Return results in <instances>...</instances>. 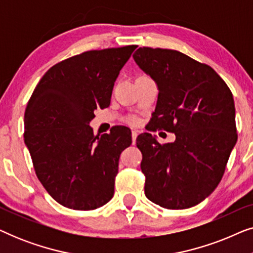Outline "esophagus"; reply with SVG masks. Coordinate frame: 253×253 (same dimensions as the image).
Returning <instances> with one entry per match:
<instances>
[{
	"instance_id": "esophagus-1",
	"label": "esophagus",
	"mask_w": 253,
	"mask_h": 253,
	"mask_svg": "<svg viewBox=\"0 0 253 253\" xmlns=\"http://www.w3.org/2000/svg\"><path fill=\"white\" fill-rule=\"evenodd\" d=\"M131 136H132V144L136 143V139L138 137V132L136 130H132V132H131Z\"/></svg>"
}]
</instances>
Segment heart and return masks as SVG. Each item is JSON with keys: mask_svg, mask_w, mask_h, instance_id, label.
I'll use <instances>...</instances> for the list:
<instances>
[{"mask_svg": "<svg viewBox=\"0 0 253 253\" xmlns=\"http://www.w3.org/2000/svg\"><path fill=\"white\" fill-rule=\"evenodd\" d=\"M126 122L129 123V124H131V126H137L138 123H139V121H138V119L136 116H130L129 119L126 120Z\"/></svg>", "mask_w": 253, "mask_h": 253, "instance_id": "heart-1", "label": "heart"}]
</instances>
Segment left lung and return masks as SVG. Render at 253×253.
Here are the masks:
<instances>
[{
  "mask_svg": "<svg viewBox=\"0 0 253 253\" xmlns=\"http://www.w3.org/2000/svg\"><path fill=\"white\" fill-rule=\"evenodd\" d=\"M133 58L159 87L148 131L176 136L168 144L137 137L145 195L165 209H189L214 191L236 144L233 93L212 67L181 51L140 47Z\"/></svg>",
  "mask_w": 253,
  "mask_h": 253,
  "instance_id": "left-lung-1",
  "label": "left lung"
}]
</instances>
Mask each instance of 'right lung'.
<instances>
[{
	"label": "right lung",
	"mask_w": 253,
	"mask_h": 253,
	"mask_svg": "<svg viewBox=\"0 0 253 253\" xmlns=\"http://www.w3.org/2000/svg\"><path fill=\"white\" fill-rule=\"evenodd\" d=\"M136 44L88 50L53 65L27 102L24 140L34 171L58 204L95 210L113 198L119 159L131 131L116 126L94 136L89 121L107 108L117 76Z\"/></svg>",
	"instance_id": "1"
}]
</instances>
